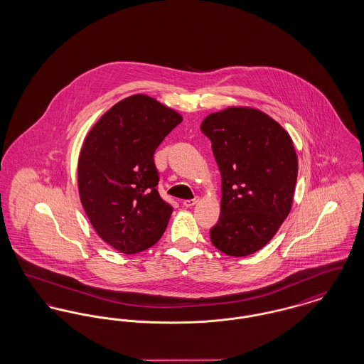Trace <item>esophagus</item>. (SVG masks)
Listing matches in <instances>:
<instances>
[{"label": "esophagus", "instance_id": "esophagus-1", "mask_svg": "<svg viewBox=\"0 0 364 364\" xmlns=\"http://www.w3.org/2000/svg\"><path fill=\"white\" fill-rule=\"evenodd\" d=\"M198 203V199L195 198V199H187V200H184L183 202V205L186 206V208H192L193 205H196Z\"/></svg>", "mask_w": 364, "mask_h": 364}]
</instances>
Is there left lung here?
Instances as JSON below:
<instances>
[{
	"instance_id": "1",
	"label": "left lung",
	"mask_w": 364,
	"mask_h": 364,
	"mask_svg": "<svg viewBox=\"0 0 364 364\" xmlns=\"http://www.w3.org/2000/svg\"><path fill=\"white\" fill-rule=\"evenodd\" d=\"M223 178L221 214L210 229L215 248L247 257L273 239L294 202L297 156L289 134L266 113L228 107L200 125Z\"/></svg>"
}]
</instances>
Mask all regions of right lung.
Listing matches in <instances>:
<instances>
[{
	"mask_svg": "<svg viewBox=\"0 0 364 364\" xmlns=\"http://www.w3.org/2000/svg\"><path fill=\"white\" fill-rule=\"evenodd\" d=\"M183 122L138 94L110 107L88 132L77 162L80 202L98 236L122 254L153 247L173 208L158 193L156 147Z\"/></svg>",
	"mask_w": 364,
	"mask_h": 364,
	"instance_id": "add662e5",
	"label": "right lung"
}]
</instances>
